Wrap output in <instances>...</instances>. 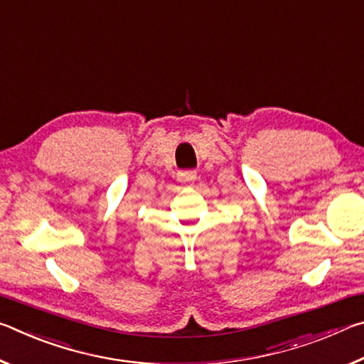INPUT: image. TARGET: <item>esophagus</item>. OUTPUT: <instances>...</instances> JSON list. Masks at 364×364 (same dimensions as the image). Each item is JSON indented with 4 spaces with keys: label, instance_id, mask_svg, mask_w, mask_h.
<instances>
[{
    "label": "esophagus",
    "instance_id": "esophagus-1",
    "mask_svg": "<svg viewBox=\"0 0 364 364\" xmlns=\"http://www.w3.org/2000/svg\"><path fill=\"white\" fill-rule=\"evenodd\" d=\"M178 181L180 183H194L197 180V173L194 170H183V171H178Z\"/></svg>",
    "mask_w": 364,
    "mask_h": 364
}]
</instances>
